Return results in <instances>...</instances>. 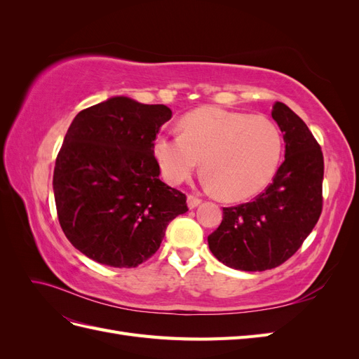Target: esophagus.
<instances>
[{"label": "esophagus", "instance_id": "34e87169", "mask_svg": "<svg viewBox=\"0 0 359 359\" xmlns=\"http://www.w3.org/2000/svg\"><path fill=\"white\" fill-rule=\"evenodd\" d=\"M201 202H202V199L198 198V196H194V194H189V196H187V205H189L190 210L196 208V206H198Z\"/></svg>", "mask_w": 359, "mask_h": 359}]
</instances>
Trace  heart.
<instances>
[{
  "instance_id": "1",
  "label": "heart",
  "mask_w": 359,
  "mask_h": 359,
  "mask_svg": "<svg viewBox=\"0 0 359 359\" xmlns=\"http://www.w3.org/2000/svg\"><path fill=\"white\" fill-rule=\"evenodd\" d=\"M283 147L273 119L206 106L182 116L181 135H158L153 151L168 182L186 181L202 160L208 187L227 201H243L274 178Z\"/></svg>"
}]
</instances>
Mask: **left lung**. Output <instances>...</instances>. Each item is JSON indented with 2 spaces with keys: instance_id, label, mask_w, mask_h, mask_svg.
Listing matches in <instances>:
<instances>
[{
  "instance_id": "left-lung-1",
  "label": "left lung",
  "mask_w": 359,
  "mask_h": 359,
  "mask_svg": "<svg viewBox=\"0 0 359 359\" xmlns=\"http://www.w3.org/2000/svg\"><path fill=\"white\" fill-rule=\"evenodd\" d=\"M271 115L285 133V161L253 202L223 208L220 226L208 236L212 255L226 266L241 271L273 269L286 262L322 212L320 145L285 103L276 102Z\"/></svg>"
}]
</instances>
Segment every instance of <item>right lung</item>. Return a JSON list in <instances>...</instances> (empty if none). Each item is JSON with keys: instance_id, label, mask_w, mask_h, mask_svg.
Segmentation results:
<instances>
[{"instance_id": "obj_1", "label": "right lung", "mask_w": 359, "mask_h": 359, "mask_svg": "<svg viewBox=\"0 0 359 359\" xmlns=\"http://www.w3.org/2000/svg\"><path fill=\"white\" fill-rule=\"evenodd\" d=\"M165 104L112 97L74 116L53 170L62 232L95 262L135 268L153 256L186 194L163 182L154 139Z\"/></svg>"}]
</instances>
